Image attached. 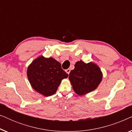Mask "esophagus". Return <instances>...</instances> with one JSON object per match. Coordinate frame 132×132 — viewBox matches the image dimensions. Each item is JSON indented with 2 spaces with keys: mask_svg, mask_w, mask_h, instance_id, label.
<instances>
[{
  "mask_svg": "<svg viewBox=\"0 0 132 132\" xmlns=\"http://www.w3.org/2000/svg\"><path fill=\"white\" fill-rule=\"evenodd\" d=\"M65 71L67 72V73L68 75H69L70 73V69H69V68H68V69H67L65 70Z\"/></svg>",
  "mask_w": 132,
  "mask_h": 132,
  "instance_id": "esophagus-1",
  "label": "esophagus"
}]
</instances>
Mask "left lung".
I'll use <instances>...</instances> for the list:
<instances>
[{"label": "left lung", "instance_id": "8db88e82", "mask_svg": "<svg viewBox=\"0 0 132 132\" xmlns=\"http://www.w3.org/2000/svg\"><path fill=\"white\" fill-rule=\"evenodd\" d=\"M68 78L75 93L82 95L96 89L102 81V73L97 65L80 60L76 63Z\"/></svg>", "mask_w": 132, "mask_h": 132}]
</instances>
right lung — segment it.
Here are the masks:
<instances>
[{"mask_svg": "<svg viewBox=\"0 0 132 132\" xmlns=\"http://www.w3.org/2000/svg\"><path fill=\"white\" fill-rule=\"evenodd\" d=\"M27 75L32 88L47 97L54 94L61 80L68 76L61 68V63L52 57L44 58L42 56L29 66Z\"/></svg>", "mask_w": 132, "mask_h": 132, "instance_id": "1", "label": "right lung"}]
</instances>
